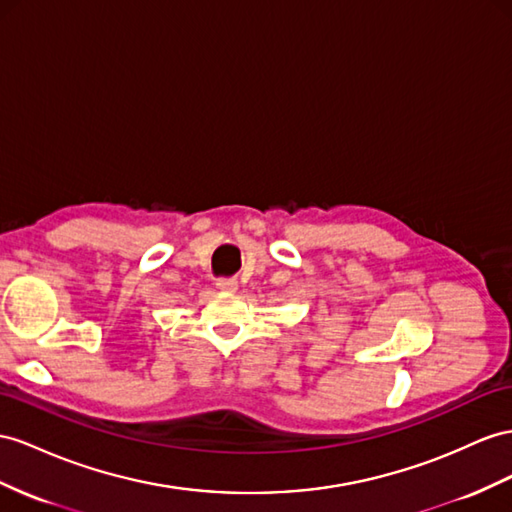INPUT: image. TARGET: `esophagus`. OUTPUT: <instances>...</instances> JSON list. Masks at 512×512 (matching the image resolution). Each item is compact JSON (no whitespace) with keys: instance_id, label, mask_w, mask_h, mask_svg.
Here are the masks:
<instances>
[{"instance_id":"obj_1","label":"esophagus","mask_w":512,"mask_h":512,"mask_svg":"<svg viewBox=\"0 0 512 512\" xmlns=\"http://www.w3.org/2000/svg\"><path fill=\"white\" fill-rule=\"evenodd\" d=\"M216 287L220 292H235V290H238V281H235V279H218Z\"/></svg>"}]
</instances>
